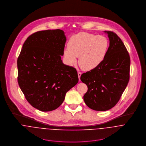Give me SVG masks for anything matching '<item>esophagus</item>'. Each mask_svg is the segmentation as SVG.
<instances>
[{
    "instance_id": "obj_1",
    "label": "esophagus",
    "mask_w": 146,
    "mask_h": 146,
    "mask_svg": "<svg viewBox=\"0 0 146 146\" xmlns=\"http://www.w3.org/2000/svg\"><path fill=\"white\" fill-rule=\"evenodd\" d=\"M78 76H79V81H80V76L82 75V73L80 72H78Z\"/></svg>"
}]
</instances>
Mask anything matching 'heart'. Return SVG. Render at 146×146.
Here are the masks:
<instances>
[{
  "label": "heart",
  "instance_id": "1",
  "mask_svg": "<svg viewBox=\"0 0 146 146\" xmlns=\"http://www.w3.org/2000/svg\"><path fill=\"white\" fill-rule=\"evenodd\" d=\"M109 41L102 35L81 32L72 36L68 42V48L63 50V57L66 63L70 66L77 62L85 71L97 68L107 55Z\"/></svg>",
  "mask_w": 146,
  "mask_h": 146
}]
</instances>
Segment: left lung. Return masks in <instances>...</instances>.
Wrapping results in <instances>:
<instances>
[{
  "instance_id": "8db88e82",
  "label": "left lung",
  "mask_w": 146,
  "mask_h": 146,
  "mask_svg": "<svg viewBox=\"0 0 146 146\" xmlns=\"http://www.w3.org/2000/svg\"><path fill=\"white\" fill-rule=\"evenodd\" d=\"M104 32L110 41L104 61L80 77L88 86L84 96L85 104L98 111L108 110L118 102L129 80L130 65L129 53L120 38L112 31Z\"/></svg>"
}]
</instances>
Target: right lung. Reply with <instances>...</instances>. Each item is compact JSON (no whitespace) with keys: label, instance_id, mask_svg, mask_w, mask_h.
Returning <instances> with one entry per match:
<instances>
[{"label":"right lung","instance_id":"add662e5","mask_svg":"<svg viewBox=\"0 0 146 146\" xmlns=\"http://www.w3.org/2000/svg\"><path fill=\"white\" fill-rule=\"evenodd\" d=\"M66 41L62 30L38 31L26 40L18 58L20 88L29 103L41 111L60 107L78 83L76 70L61 60Z\"/></svg>","mask_w":146,"mask_h":146}]
</instances>
